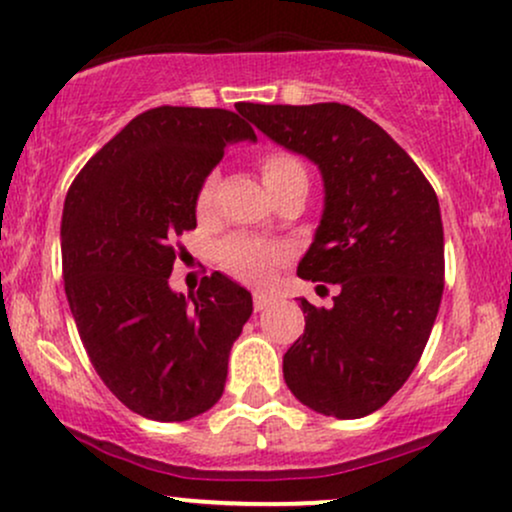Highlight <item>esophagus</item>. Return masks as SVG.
I'll list each match as a JSON object with an SVG mask.
<instances>
[{
  "label": "esophagus",
  "instance_id": "34e87169",
  "mask_svg": "<svg viewBox=\"0 0 512 512\" xmlns=\"http://www.w3.org/2000/svg\"><path fill=\"white\" fill-rule=\"evenodd\" d=\"M252 303H255L257 313H262V310H267L269 305L274 303V298L267 296V293H255V296H252Z\"/></svg>",
  "mask_w": 512,
  "mask_h": 512
}]
</instances>
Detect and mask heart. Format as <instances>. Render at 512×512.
I'll use <instances>...</instances> for the list:
<instances>
[{"instance_id": "obj_1", "label": "heart", "mask_w": 512, "mask_h": 512, "mask_svg": "<svg viewBox=\"0 0 512 512\" xmlns=\"http://www.w3.org/2000/svg\"><path fill=\"white\" fill-rule=\"evenodd\" d=\"M303 170L301 163L293 156L286 154H267L262 158V180H276L284 178V175ZM214 195V178H209L199 190L197 204L199 209H207ZM221 264L226 267L228 274H233L236 279L245 281V284L262 286L272 279L274 269L289 257V248L281 243H269L262 238H250V236H236L228 238L219 250Z\"/></svg>"}]
</instances>
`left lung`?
I'll list each match as a JSON object with an SVG mask.
<instances>
[{
    "instance_id": "1",
    "label": "left lung",
    "mask_w": 512,
    "mask_h": 512,
    "mask_svg": "<svg viewBox=\"0 0 512 512\" xmlns=\"http://www.w3.org/2000/svg\"><path fill=\"white\" fill-rule=\"evenodd\" d=\"M264 137L322 175V216L298 276L339 284L332 308L305 298L284 354L298 402L337 419L380 409L416 368L443 296V221L419 166L383 127L342 103H240Z\"/></svg>"
}]
</instances>
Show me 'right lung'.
Instances as JSON below:
<instances>
[{"label":"right lung","mask_w":512,"mask_h":512,"mask_svg":"<svg viewBox=\"0 0 512 512\" xmlns=\"http://www.w3.org/2000/svg\"><path fill=\"white\" fill-rule=\"evenodd\" d=\"M257 142L221 108L146 110L76 175L62 211L64 293L93 368L125 407L187 421L223 395L228 354L252 315L248 289L214 272L197 293L168 284L175 240L223 149Z\"/></svg>","instance_id":"obj_1"}]
</instances>
